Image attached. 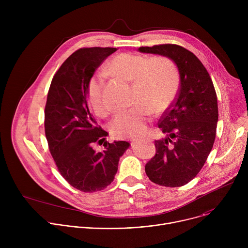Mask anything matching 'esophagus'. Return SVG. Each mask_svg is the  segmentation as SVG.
I'll list each match as a JSON object with an SVG mask.
<instances>
[{
	"instance_id": "esophagus-1",
	"label": "esophagus",
	"mask_w": 248,
	"mask_h": 248,
	"mask_svg": "<svg viewBox=\"0 0 248 248\" xmlns=\"http://www.w3.org/2000/svg\"><path fill=\"white\" fill-rule=\"evenodd\" d=\"M141 139H133L132 141H131V144H136V143H138V142H141Z\"/></svg>"
}]
</instances>
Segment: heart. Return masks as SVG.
<instances>
[{
	"label": "heart",
	"mask_w": 248,
	"mask_h": 248,
	"mask_svg": "<svg viewBox=\"0 0 248 248\" xmlns=\"http://www.w3.org/2000/svg\"><path fill=\"white\" fill-rule=\"evenodd\" d=\"M109 72L127 81H132L131 108L119 112L111 123V131L120 138H135L143 135L151 120L152 110L160 113L173 100L180 84L179 70L174 62L166 57L147 58L122 53L113 57L107 64ZM105 77L94 75L86 86L88 104L93 112L104 117L108 106L103 96Z\"/></svg>",
	"instance_id": "1"
}]
</instances>
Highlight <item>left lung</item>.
<instances>
[{
    "label": "left lung",
    "instance_id": "left-lung-1",
    "mask_svg": "<svg viewBox=\"0 0 248 248\" xmlns=\"http://www.w3.org/2000/svg\"><path fill=\"white\" fill-rule=\"evenodd\" d=\"M138 51L169 58L179 70L178 96L158 124L166 137L155 140L156 155L145 171L156 185L183 186L195 178L213 147L218 123L216 91L203 63L186 48L163 44Z\"/></svg>",
    "mask_w": 248,
    "mask_h": 248
}]
</instances>
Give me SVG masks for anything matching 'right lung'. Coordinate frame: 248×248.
I'll return each mask as SVG.
<instances>
[{"label": "right lung", "mask_w": 248, "mask_h": 248, "mask_svg": "<svg viewBox=\"0 0 248 248\" xmlns=\"http://www.w3.org/2000/svg\"><path fill=\"white\" fill-rule=\"evenodd\" d=\"M116 48H82L70 55L54 76L45 107V134L60 173L74 187L94 192L114 181L119 161L130 144L106 141L88 109L86 86L97 67ZM98 143L105 147L96 153Z\"/></svg>", "instance_id": "right-lung-1"}]
</instances>
